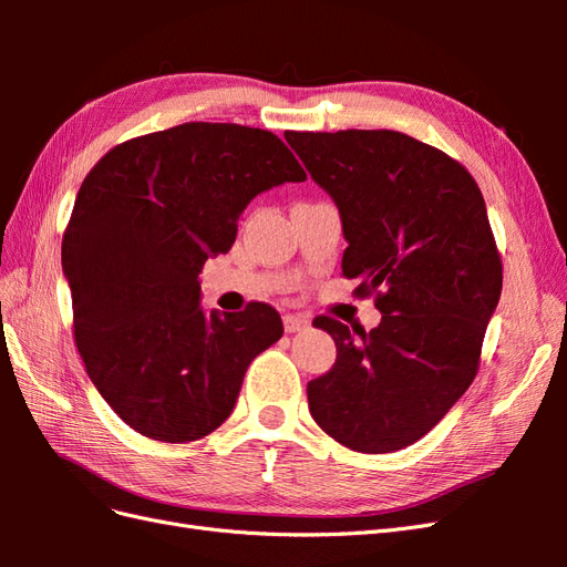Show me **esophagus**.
<instances>
[{
    "label": "esophagus",
    "instance_id": "34e87169",
    "mask_svg": "<svg viewBox=\"0 0 567 567\" xmlns=\"http://www.w3.org/2000/svg\"><path fill=\"white\" fill-rule=\"evenodd\" d=\"M310 326V317L307 315H286L284 317V329L286 333H298Z\"/></svg>",
    "mask_w": 567,
    "mask_h": 567
}]
</instances>
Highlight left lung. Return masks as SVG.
I'll use <instances>...</instances> for the list:
<instances>
[{
  "label": "left lung",
  "mask_w": 567,
  "mask_h": 567,
  "mask_svg": "<svg viewBox=\"0 0 567 567\" xmlns=\"http://www.w3.org/2000/svg\"><path fill=\"white\" fill-rule=\"evenodd\" d=\"M336 200L350 244L342 274L362 279L383 319L357 336L315 319L336 364L307 383L312 419L346 447L398 452L421 440L473 383L502 296V255L471 173L394 130L286 132Z\"/></svg>",
  "instance_id": "left-lung-1"
}]
</instances>
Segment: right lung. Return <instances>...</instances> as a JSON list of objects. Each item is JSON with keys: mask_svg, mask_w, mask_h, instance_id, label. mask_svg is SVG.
<instances>
[{"mask_svg": "<svg viewBox=\"0 0 567 567\" xmlns=\"http://www.w3.org/2000/svg\"><path fill=\"white\" fill-rule=\"evenodd\" d=\"M305 179L277 134L234 123L134 136L84 177L61 244L75 346L136 433L192 442L229 419L248 364L284 326L265 302L205 315L198 274L229 252L257 194Z\"/></svg>", "mask_w": 567, "mask_h": 567, "instance_id": "obj_1", "label": "right lung"}]
</instances>
